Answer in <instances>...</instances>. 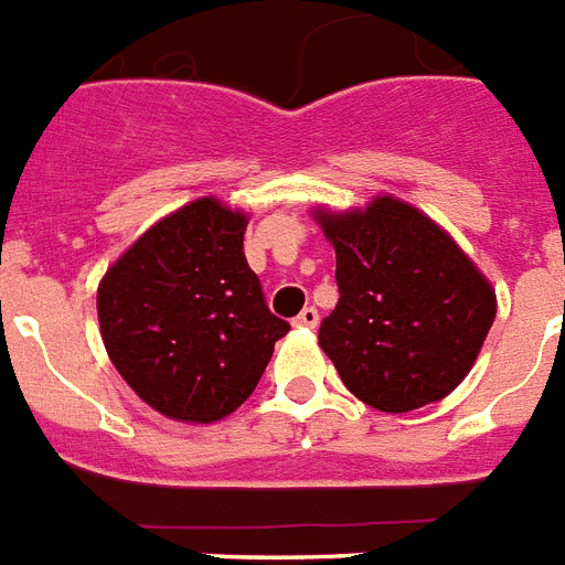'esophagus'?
Returning <instances> with one entry per match:
<instances>
[{
    "label": "esophagus",
    "instance_id": "34e87169",
    "mask_svg": "<svg viewBox=\"0 0 565 565\" xmlns=\"http://www.w3.org/2000/svg\"><path fill=\"white\" fill-rule=\"evenodd\" d=\"M318 320H320L318 309H315V306H306V309L300 311V315H297V318H295V327L315 329V327H318Z\"/></svg>",
    "mask_w": 565,
    "mask_h": 565
}]
</instances>
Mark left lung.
Wrapping results in <instances>:
<instances>
[{"label":"left lung","instance_id":"obj_1","mask_svg":"<svg viewBox=\"0 0 565 565\" xmlns=\"http://www.w3.org/2000/svg\"><path fill=\"white\" fill-rule=\"evenodd\" d=\"M335 247L338 306L320 350L361 403L387 414L461 385L495 318V291L455 238L391 195L364 210H315Z\"/></svg>","mask_w":565,"mask_h":565}]
</instances>
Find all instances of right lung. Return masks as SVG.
<instances>
[{"mask_svg":"<svg viewBox=\"0 0 565 565\" xmlns=\"http://www.w3.org/2000/svg\"><path fill=\"white\" fill-rule=\"evenodd\" d=\"M245 227V212L198 198L148 227L98 282L113 367L162 417L233 414L288 332L247 265Z\"/></svg>","mask_w":565,"mask_h":565,"instance_id":"1","label":"right lung"}]
</instances>
